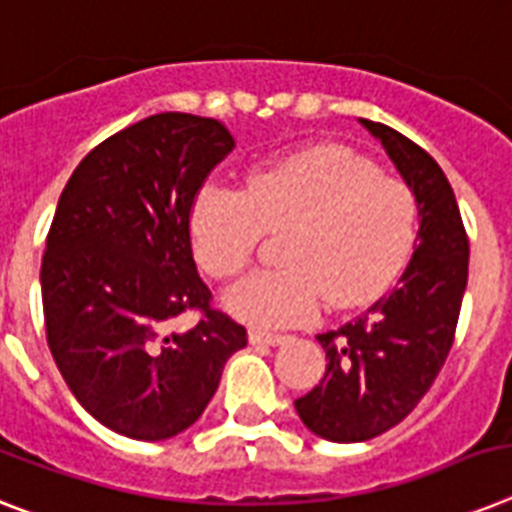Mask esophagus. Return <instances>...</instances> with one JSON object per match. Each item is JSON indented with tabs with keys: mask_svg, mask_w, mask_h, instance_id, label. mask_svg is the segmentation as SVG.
I'll list each match as a JSON object with an SVG mask.
<instances>
[{
	"mask_svg": "<svg viewBox=\"0 0 512 512\" xmlns=\"http://www.w3.org/2000/svg\"><path fill=\"white\" fill-rule=\"evenodd\" d=\"M289 336L284 334H273V331H260V328H252L249 331V342L260 347V344H268V347H276V344H284Z\"/></svg>",
	"mask_w": 512,
	"mask_h": 512,
	"instance_id": "34e87169",
	"label": "esophagus"
}]
</instances>
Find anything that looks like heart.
Returning <instances> with one entry per match:
<instances>
[{"label":"heart","mask_w":512,"mask_h":512,"mask_svg":"<svg viewBox=\"0 0 512 512\" xmlns=\"http://www.w3.org/2000/svg\"><path fill=\"white\" fill-rule=\"evenodd\" d=\"M284 226V268L257 270L223 294L249 326H299L326 297L350 307L381 292L413 249L418 202L405 181L350 149L310 147L257 165L242 189L202 186L189 213L197 263L215 278L252 260L263 228Z\"/></svg>","instance_id":"1"}]
</instances>
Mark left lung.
Instances as JSON below:
<instances>
[{"label": "left lung", "instance_id": "8db88e82", "mask_svg": "<svg viewBox=\"0 0 512 512\" xmlns=\"http://www.w3.org/2000/svg\"><path fill=\"white\" fill-rule=\"evenodd\" d=\"M360 126L381 141L413 191L418 236L392 292L336 331L318 334L326 376L294 400L307 429L344 444L389 431L429 392L450 355L468 284V236L444 170L400 131L365 118Z\"/></svg>", "mask_w": 512, "mask_h": 512}]
</instances>
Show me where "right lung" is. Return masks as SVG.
Returning <instances> with one entry per match:
<instances>
[{"label": "right lung", "mask_w": 512, "mask_h": 512, "mask_svg": "<svg viewBox=\"0 0 512 512\" xmlns=\"http://www.w3.org/2000/svg\"><path fill=\"white\" fill-rule=\"evenodd\" d=\"M234 149L213 118L160 112L83 157L54 210L41 260L47 342L65 384L102 426L141 442L205 413L247 331L210 307L189 213ZM202 309L189 332L169 321Z\"/></svg>", "instance_id": "obj_1"}]
</instances>
